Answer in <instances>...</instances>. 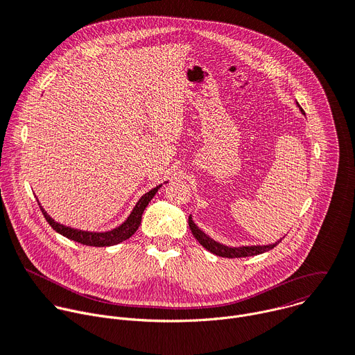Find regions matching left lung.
<instances>
[{"label": "left lung", "instance_id": "8db88e82", "mask_svg": "<svg viewBox=\"0 0 355 355\" xmlns=\"http://www.w3.org/2000/svg\"><path fill=\"white\" fill-rule=\"evenodd\" d=\"M302 110V108H300ZM188 225L189 229L192 232V234L195 236V239L204 245L207 250H209L214 254L219 256V257H227V259H239V257H248V256H257L261 254L264 251H268L271 248H274L279 241L270 244V245H245V247H227L223 245L215 240H212L209 236H207L204 232H202L193 222L192 218H188Z\"/></svg>", "mask_w": 355, "mask_h": 355}]
</instances>
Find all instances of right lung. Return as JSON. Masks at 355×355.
Wrapping results in <instances>:
<instances>
[{"instance_id":"add662e5","label":"right lung","mask_w":355,"mask_h":355,"mask_svg":"<svg viewBox=\"0 0 355 355\" xmlns=\"http://www.w3.org/2000/svg\"><path fill=\"white\" fill-rule=\"evenodd\" d=\"M160 188L156 187L155 189H151L148 192H146L136 204L135 209L132 211L130 216L126 219V222H123L119 227L111 230V232H104V233H94V232H84V230H77V229H71V227H67V226H63L58 222H55L52 218H50L44 209L40 207V211L44 216V219L47 220V223L53 227V230H56L58 233L63 234L64 237L70 239V240H74V241H78L81 244H85V245H95V247H107V245H114V244H118L126 239H129L132 234H135V232L139 229L140 226V222H141V215H143V211L146 209V207L148 205V202L153 199V196L156 195L157 189Z\"/></svg>"}]
</instances>
